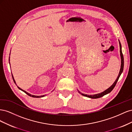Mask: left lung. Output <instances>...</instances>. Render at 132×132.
<instances>
[{
  "label": "left lung",
  "mask_w": 132,
  "mask_h": 132,
  "mask_svg": "<svg viewBox=\"0 0 132 132\" xmlns=\"http://www.w3.org/2000/svg\"><path fill=\"white\" fill-rule=\"evenodd\" d=\"M119 46H120V54H121V69H120V71H119V74H118V76L117 78L116 79V81L114 82V83L112 85L109 89H107L106 90L104 91L103 92H102V93H100V94H96V95H85V94H81L80 93V92L79 91V93L80 94H81L82 95L84 96H86V97H89V98H100V97H101L102 96H103L110 93V92L113 89L114 87H115L116 85L117 84V82L118 81V79L119 78V77H120L121 74H122V71H123V67H124V58H123V53H122V47H121V44L120 43V42H119Z\"/></svg>",
  "instance_id": "1"
}]
</instances>
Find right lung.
<instances>
[{"mask_svg":"<svg viewBox=\"0 0 132 132\" xmlns=\"http://www.w3.org/2000/svg\"><path fill=\"white\" fill-rule=\"evenodd\" d=\"M9 58H10V57H9ZM9 61H10V59H9ZM12 77H13V80H14V82L15 83V80H14V78H13V75H12ZM16 84V83H15ZM18 88L20 89V90H21V91H23L24 92V93H25L27 95H29V96H31V97H36V98H38V97H44L45 96V95H42V96H35V95H31V94H29L28 93H27V92H26L25 91H24V90H23L22 89H20V88L19 87H18Z\"/></svg>","mask_w":132,"mask_h":132,"instance_id":"1","label":"right lung"}]
</instances>
